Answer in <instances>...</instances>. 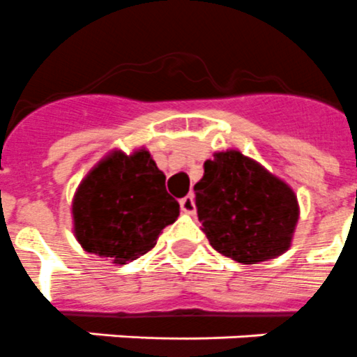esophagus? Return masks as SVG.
I'll use <instances>...</instances> for the list:
<instances>
[{
  "label": "esophagus",
  "instance_id": "34e87169",
  "mask_svg": "<svg viewBox=\"0 0 357 357\" xmlns=\"http://www.w3.org/2000/svg\"><path fill=\"white\" fill-rule=\"evenodd\" d=\"M179 206H181V211H183L185 214H194V211H196V205H194L192 196L181 197V199H179Z\"/></svg>",
  "mask_w": 357,
  "mask_h": 357
}]
</instances>
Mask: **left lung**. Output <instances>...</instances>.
I'll return each instance as SVG.
<instances>
[{"instance_id":"left-lung-1","label":"left lung","mask_w":357,"mask_h":357,"mask_svg":"<svg viewBox=\"0 0 357 357\" xmlns=\"http://www.w3.org/2000/svg\"><path fill=\"white\" fill-rule=\"evenodd\" d=\"M203 169L194 192L212 247L243 265L285 252L299 215L292 188L238 151L218 152Z\"/></svg>"}]
</instances>
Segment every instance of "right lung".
Listing matches in <instances>:
<instances>
[{
    "label": "right lung",
    "instance_id": "add662e5",
    "mask_svg": "<svg viewBox=\"0 0 357 357\" xmlns=\"http://www.w3.org/2000/svg\"><path fill=\"white\" fill-rule=\"evenodd\" d=\"M72 215L86 252L125 265L154 248L161 230L178 220L179 203L149 152H112L82 181Z\"/></svg>",
    "mask_w": 357,
    "mask_h": 357
}]
</instances>
